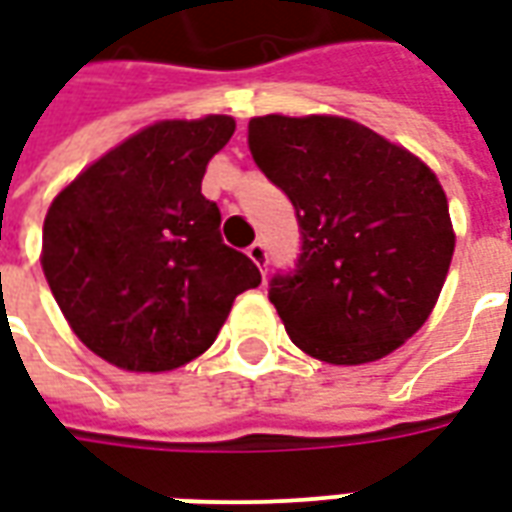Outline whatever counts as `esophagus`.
Masks as SVG:
<instances>
[{"mask_svg":"<svg viewBox=\"0 0 512 512\" xmlns=\"http://www.w3.org/2000/svg\"><path fill=\"white\" fill-rule=\"evenodd\" d=\"M246 255H249V260H252V263H255V266L260 268L263 274H266V268H268V252H266V246L260 244V241H255V244H252V246H249V249H246Z\"/></svg>","mask_w":512,"mask_h":512,"instance_id":"34e87169","label":"esophagus"}]
</instances>
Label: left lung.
Wrapping results in <instances>:
<instances>
[{"instance_id": "8db88e82", "label": "left lung", "mask_w": 512, "mask_h": 512, "mask_svg": "<svg viewBox=\"0 0 512 512\" xmlns=\"http://www.w3.org/2000/svg\"><path fill=\"white\" fill-rule=\"evenodd\" d=\"M249 150L299 216V266L268 293L290 340L329 365L397 351L428 321L455 252L436 172L337 115L252 117Z\"/></svg>"}]
</instances>
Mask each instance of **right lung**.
<instances>
[{
	"mask_svg": "<svg viewBox=\"0 0 512 512\" xmlns=\"http://www.w3.org/2000/svg\"><path fill=\"white\" fill-rule=\"evenodd\" d=\"M230 115L158 120L82 169L51 200L40 266L73 334L109 365L167 373L205 354L260 271L222 244L202 197Z\"/></svg>",
	"mask_w": 512,
	"mask_h": 512,
	"instance_id": "1",
	"label": "right lung"
}]
</instances>
